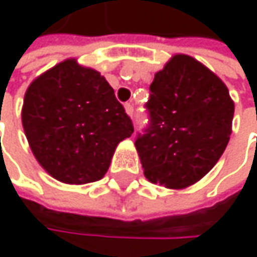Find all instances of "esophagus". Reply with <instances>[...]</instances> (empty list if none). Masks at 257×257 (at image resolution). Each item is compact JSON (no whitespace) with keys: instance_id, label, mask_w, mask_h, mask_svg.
Returning a JSON list of instances; mask_svg holds the SVG:
<instances>
[{"instance_id":"1","label":"esophagus","mask_w":257,"mask_h":257,"mask_svg":"<svg viewBox=\"0 0 257 257\" xmlns=\"http://www.w3.org/2000/svg\"><path fill=\"white\" fill-rule=\"evenodd\" d=\"M125 111H126V114L131 116V117L134 116V104L132 102H126L125 104Z\"/></svg>"}]
</instances>
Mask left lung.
<instances>
[{"label": "left lung", "mask_w": 257, "mask_h": 257, "mask_svg": "<svg viewBox=\"0 0 257 257\" xmlns=\"http://www.w3.org/2000/svg\"><path fill=\"white\" fill-rule=\"evenodd\" d=\"M150 125L135 147L150 183L184 189L223 155L232 132L233 101L226 84L189 55H174L155 74Z\"/></svg>", "instance_id": "8db88e82"}]
</instances>
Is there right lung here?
<instances>
[{"instance_id": "1", "label": "right lung", "mask_w": 257, "mask_h": 257, "mask_svg": "<svg viewBox=\"0 0 257 257\" xmlns=\"http://www.w3.org/2000/svg\"><path fill=\"white\" fill-rule=\"evenodd\" d=\"M22 125L38 164L67 184L102 179L117 144L134 132L108 81L76 59H65L28 86Z\"/></svg>"}]
</instances>
